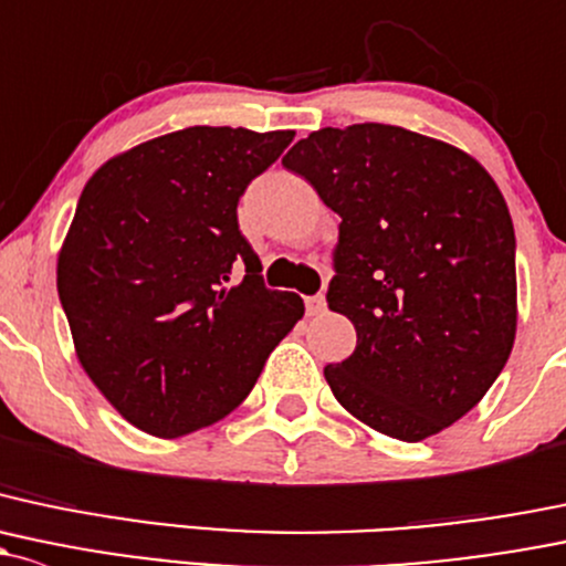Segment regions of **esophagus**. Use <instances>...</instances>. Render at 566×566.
I'll list each match as a JSON object with an SVG mask.
<instances>
[{"instance_id": "obj_1", "label": "esophagus", "mask_w": 566, "mask_h": 566, "mask_svg": "<svg viewBox=\"0 0 566 566\" xmlns=\"http://www.w3.org/2000/svg\"><path fill=\"white\" fill-rule=\"evenodd\" d=\"M325 306H328V303H325L323 295H312V298H306V314H308V317H317V314H323Z\"/></svg>"}]
</instances>
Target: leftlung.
Masks as SVG:
<instances>
[{
	"label": "left lung",
	"mask_w": 566,
	"mask_h": 566,
	"mask_svg": "<svg viewBox=\"0 0 566 566\" xmlns=\"http://www.w3.org/2000/svg\"><path fill=\"white\" fill-rule=\"evenodd\" d=\"M282 165L342 217L328 306L358 344L325 366L336 401L401 442L453 426L496 382L518 328L496 181L450 143L374 122L317 129Z\"/></svg>",
	"instance_id": "obj_1"
}]
</instances>
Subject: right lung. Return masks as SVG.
<instances>
[{
    "instance_id": "1",
    "label": "right lung",
    "mask_w": 566,
    "mask_h": 566,
    "mask_svg": "<svg viewBox=\"0 0 566 566\" xmlns=\"http://www.w3.org/2000/svg\"><path fill=\"white\" fill-rule=\"evenodd\" d=\"M293 138L187 127L116 154L83 187L59 249V298L83 371L151 437L228 418L303 317L298 295L263 284L235 213Z\"/></svg>"
}]
</instances>
